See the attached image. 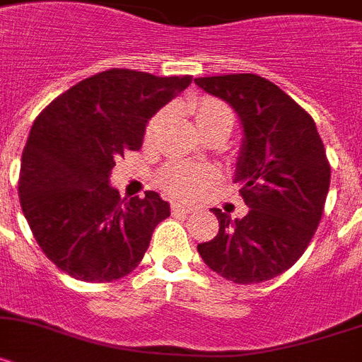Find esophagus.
Instances as JSON below:
<instances>
[{
  "mask_svg": "<svg viewBox=\"0 0 362 362\" xmlns=\"http://www.w3.org/2000/svg\"><path fill=\"white\" fill-rule=\"evenodd\" d=\"M171 209H173V213H184V215H187V213L193 211V207L185 206V204H182V202H177V200H175V202H171Z\"/></svg>",
  "mask_w": 362,
  "mask_h": 362,
  "instance_id": "esophagus-1",
  "label": "esophagus"
}]
</instances>
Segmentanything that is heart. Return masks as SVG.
I'll list each match as a JSON object with an SVG mask.
<instances>
[{
    "instance_id": "1",
    "label": "heart",
    "mask_w": 362,
    "mask_h": 362,
    "mask_svg": "<svg viewBox=\"0 0 362 362\" xmlns=\"http://www.w3.org/2000/svg\"><path fill=\"white\" fill-rule=\"evenodd\" d=\"M194 122L200 133L209 131V129L226 127L231 131L235 124L233 111L216 98H202L193 107ZM168 111H160L151 118L149 125L146 129V138L153 142L158 136L160 129L165 122ZM216 180V173L211 168H200L193 163L173 162L168 163L162 171L158 173V185L173 197L178 199H197L204 191Z\"/></svg>"
}]
</instances>
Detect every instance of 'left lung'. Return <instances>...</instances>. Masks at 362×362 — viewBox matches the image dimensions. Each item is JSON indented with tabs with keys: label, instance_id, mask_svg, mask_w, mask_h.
Returning a JSON list of instances; mask_svg holds the SVG:
<instances>
[{
	"label": "left lung",
	"instance_id": "8db88e82",
	"mask_svg": "<svg viewBox=\"0 0 362 362\" xmlns=\"http://www.w3.org/2000/svg\"><path fill=\"white\" fill-rule=\"evenodd\" d=\"M233 107L244 127L235 182L250 207L231 220L213 207L218 233L199 244L204 262L235 284L290 269L315 235L329 189V163L315 122L282 89L257 74L197 78Z\"/></svg>",
	"mask_w": 362,
	"mask_h": 362
}]
</instances>
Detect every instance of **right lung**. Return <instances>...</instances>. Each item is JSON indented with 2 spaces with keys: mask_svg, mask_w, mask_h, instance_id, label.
<instances>
[{
  "mask_svg": "<svg viewBox=\"0 0 362 362\" xmlns=\"http://www.w3.org/2000/svg\"><path fill=\"white\" fill-rule=\"evenodd\" d=\"M189 83L191 76L109 69L59 94L34 120L18 193L37 246L62 272L112 282L142 262L169 204L155 191L122 200L109 177L118 156L142 147L151 116Z\"/></svg>",
  "mask_w": 362,
  "mask_h": 362,
  "instance_id": "right-lung-1",
  "label": "right lung"
}]
</instances>
